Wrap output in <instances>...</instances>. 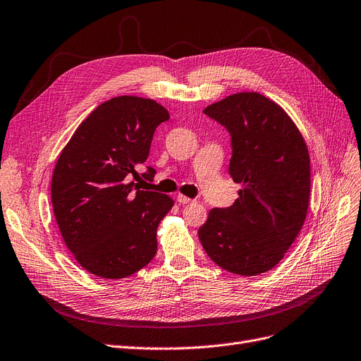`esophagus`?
Instances as JSON below:
<instances>
[{"label": "esophagus", "mask_w": 361, "mask_h": 361, "mask_svg": "<svg viewBox=\"0 0 361 361\" xmlns=\"http://www.w3.org/2000/svg\"><path fill=\"white\" fill-rule=\"evenodd\" d=\"M177 200H178L180 203H183V205H185V203H192V202H195L193 199L187 197V196H184V195H181V193H178V195H177Z\"/></svg>", "instance_id": "34e87169"}]
</instances>
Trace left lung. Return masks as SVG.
Segmentation results:
<instances>
[{"label":"left lung","instance_id":"left-lung-1","mask_svg":"<svg viewBox=\"0 0 361 361\" xmlns=\"http://www.w3.org/2000/svg\"><path fill=\"white\" fill-rule=\"evenodd\" d=\"M203 114L231 135L228 172L242 184L230 208H214L199 240L219 267L240 276L271 270L301 231L310 202L305 140L283 107L259 92H238Z\"/></svg>","mask_w":361,"mask_h":361}]
</instances>
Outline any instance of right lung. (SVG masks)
Listing matches in <instances>:
<instances>
[{"label":"right lung","mask_w":361,"mask_h":361,"mask_svg":"<svg viewBox=\"0 0 361 361\" xmlns=\"http://www.w3.org/2000/svg\"><path fill=\"white\" fill-rule=\"evenodd\" d=\"M168 119L152 99L114 97L94 109L59 154L51 178L56 221L73 258L94 276L128 277L156 255V231L174 200L140 190L131 177H140L154 130ZM153 176V168L143 174Z\"/></svg>","instance_id":"obj_1"}]
</instances>
